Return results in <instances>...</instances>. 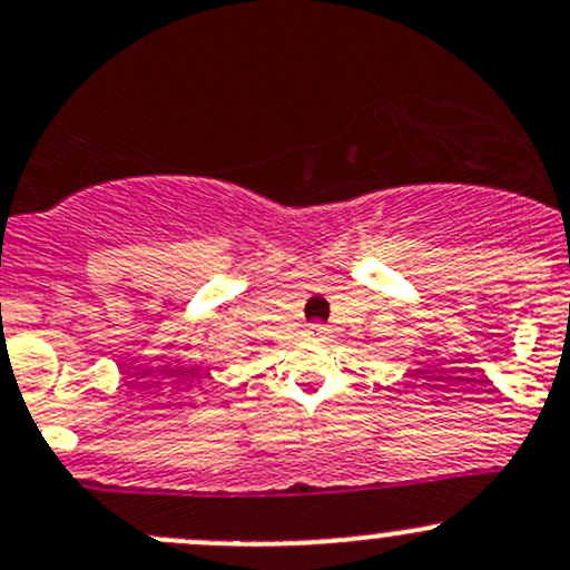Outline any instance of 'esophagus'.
<instances>
[{
    "label": "esophagus",
    "mask_w": 570,
    "mask_h": 570,
    "mask_svg": "<svg viewBox=\"0 0 570 570\" xmlns=\"http://www.w3.org/2000/svg\"><path fill=\"white\" fill-rule=\"evenodd\" d=\"M327 331H331V327L322 325V322H314V325H311V333H314V335H325Z\"/></svg>",
    "instance_id": "1"
}]
</instances>
